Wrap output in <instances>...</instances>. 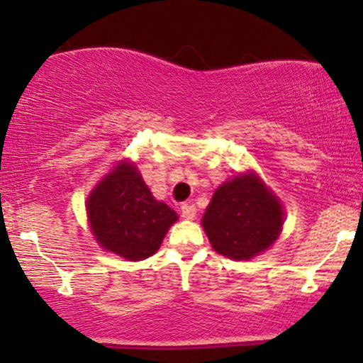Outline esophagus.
<instances>
[{
  "label": "esophagus",
  "instance_id": "obj_1",
  "mask_svg": "<svg viewBox=\"0 0 363 363\" xmlns=\"http://www.w3.org/2000/svg\"><path fill=\"white\" fill-rule=\"evenodd\" d=\"M181 211H182V216H184L186 220H193L196 216V206L193 203H184V205L181 206Z\"/></svg>",
  "mask_w": 363,
  "mask_h": 363
}]
</instances>
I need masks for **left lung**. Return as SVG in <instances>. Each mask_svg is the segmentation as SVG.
<instances>
[{"label":"left lung","mask_w":363,"mask_h":363,"mask_svg":"<svg viewBox=\"0 0 363 363\" xmlns=\"http://www.w3.org/2000/svg\"><path fill=\"white\" fill-rule=\"evenodd\" d=\"M281 225L280 201L254 174L220 186L203 215V228L215 251L237 261L266 251Z\"/></svg>","instance_id":"obj_1"}]
</instances>
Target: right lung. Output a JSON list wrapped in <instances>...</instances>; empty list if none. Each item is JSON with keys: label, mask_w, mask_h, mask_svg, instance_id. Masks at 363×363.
Segmentation results:
<instances>
[{"label": "right lung", "mask_w": 363, "mask_h": 363, "mask_svg": "<svg viewBox=\"0 0 363 363\" xmlns=\"http://www.w3.org/2000/svg\"><path fill=\"white\" fill-rule=\"evenodd\" d=\"M86 213L97 242L129 261L147 259L160 247L177 213L157 201L135 165L121 162L91 191Z\"/></svg>", "instance_id": "obj_1"}]
</instances>
